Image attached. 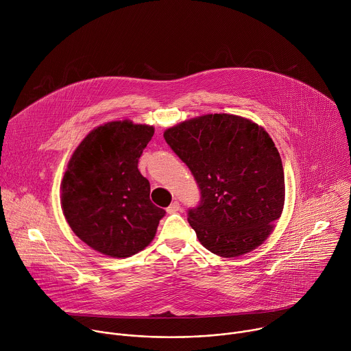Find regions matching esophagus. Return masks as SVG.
I'll return each mask as SVG.
<instances>
[{
    "instance_id": "34e87169",
    "label": "esophagus",
    "mask_w": 351,
    "mask_h": 351,
    "mask_svg": "<svg viewBox=\"0 0 351 351\" xmlns=\"http://www.w3.org/2000/svg\"><path fill=\"white\" fill-rule=\"evenodd\" d=\"M178 211H180V204L178 202H173L168 208H167V213L168 214H176Z\"/></svg>"
}]
</instances>
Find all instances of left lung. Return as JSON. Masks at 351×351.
<instances>
[{
	"label": "left lung",
	"instance_id": "1",
	"mask_svg": "<svg viewBox=\"0 0 351 351\" xmlns=\"http://www.w3.org/2000/svg\"><path fill=\"white\" fill-rule=\"evenodd\" d=\"M164 137L199 189L198 206L187 211L199 243L228 258L264 243L285 202L282 160L268 133L241 117L214 114Z\"/></svg>",
	"mask_w": 351,
	"mask_h": 351
}]
</instances>
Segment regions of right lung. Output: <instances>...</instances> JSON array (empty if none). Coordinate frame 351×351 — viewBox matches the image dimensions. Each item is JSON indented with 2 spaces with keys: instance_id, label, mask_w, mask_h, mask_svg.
Masks as SVG:
<instances>
[{
  "instance_id": "add662e5",
  "label": "right lung",
  "mask_w": 351,
  "mask_h": 351,
  "mask_svg": "<svg viewBox=\"0 0 351 351\" xmlns=\"http://www.w3.org/2000/svg\"><path fill=\"white\" fill-rule=\"evenodd\" d=\"M153 126L110 122L90 132L73 153L62 180V210L87 245L126 258L156 236L165 210L149 199V182L137 165Z\"/></svg>"
}]
</instances>
